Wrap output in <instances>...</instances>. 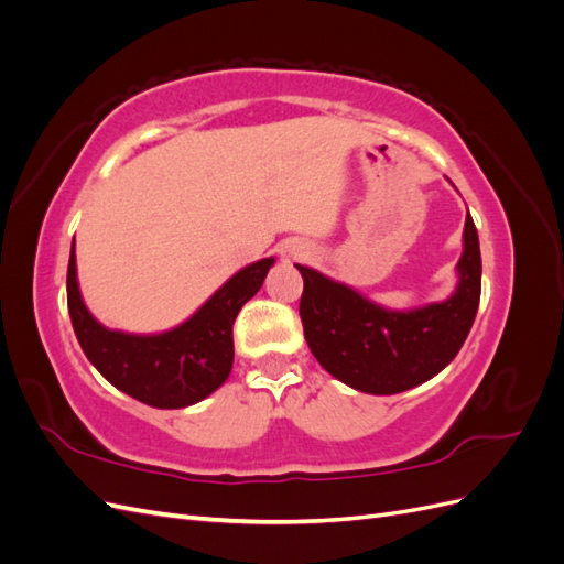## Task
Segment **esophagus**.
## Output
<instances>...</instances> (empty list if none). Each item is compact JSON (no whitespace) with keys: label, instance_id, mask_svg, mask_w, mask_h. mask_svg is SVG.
Returning <instances> with one entry per match:
<instances>
[{"label":"esophagus","instance_id":"obj_1","mask_svg":"<svg viewBox=\"0 0 564 564\" xmlns=\"http://www.w3.org/2000/svg\"><path fill=\"white\" fill-rule=\"evenodd\" d=\"M294 253H296V251H294Z\"/></svg>","mask_w":564,"mask_h":564}]
</instances>
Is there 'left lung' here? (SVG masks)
Listing matches in <instances>:
<instances>
[{"mask_svg":"<svg viewBox=\"0 0 564 564\" xmlns=\"http://www.w3.org/2000/svg\"><path fill=\"white\" fill-rule=\"evenodd\" d=\"M464 245L456 294L412 313L383 311L350 286L296 265L303 278V334L317 362L371 395H395L433 379L464 346L480 305L482 259L470 214Z\"/></svg>","mask_w":564,"mask_h":564,"instance_id":"left-lung-1","label":"left lung"}]
</instances>
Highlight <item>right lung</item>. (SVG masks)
<instances>
[{
  "label": "right lung",
  "mask_w": 564,
  "mask_h": 564,
  "mask_svg": "<svg viewBox=\"0 0 564 564\" xmlns=\"http://www.w3.org/2000/svg\"><path fill=\"white\" fill-rule=\"evenodd\" d=\"M272 259L256 261L230 278L181 327L158 336L110 332L82 303L75 245L67 263V311L89 362L127 395L158 409H181L224 386L232 369V324L259 292Z\"/></svg>",
  "instance_id": "add662e5"
}]
</instances>
